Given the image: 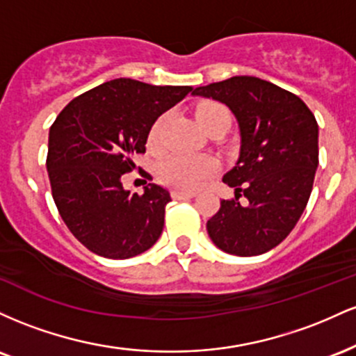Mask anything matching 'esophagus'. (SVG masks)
<instances>
[{
    "label": "esophagus",
    "mask_w": 356,
    "mask_h": 356,
    "mask_svg": "<svg viewBox=\"0 0 356 356\" xmlns=\"http://www.w3.org/2000/svg\"><path fill=\"white\" fill-rule=\"evenodd\" d=\"M194 192H189V191H181V189H174L172 191V197L174 199H192L194 197Z\"/></svg>",
    "instance_id": "esophagus-1"
}]
</instances>
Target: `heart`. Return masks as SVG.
I'll return each mask as SVG.
<instances>
[{
    "label": "heart",
    "instance_id": "1",
    "mask_svg": "<svg viewBox=\"0 0 356 356\" xmlns=\"http://www.w3.org/2000/svg\"><path fill=\"white\" fill-rule=\"evenodd\" d=\"M195 118L204 130L211 124L219 120L229 122V112L224 105L218 102H202L195 108ZM167 115H161L150 127L149 145H161L162 130H164ZM219 170V161L212 155H189L172 154L165 157L159 164V177L162 182L177 187L182 191H195L202 186L207 179L212 177Z\"/></svg>",
    "mask_w": 356,
    "mask_h": 356
}]
</instances>
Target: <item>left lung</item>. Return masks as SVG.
Instances as JSON below:
<instances>
[{"instance_id":"left-lung-1","label":"left lung","mask_w":356,"mask_h":356,"mask_svg":"<svg viewBox=\"0 0 356 356\" xmlns=\"http://www.w3.org/2000/svg\"><path fill=\"white\" fill-rule=\"evenodd\" d=\"M192 95L226 104L241 132L239 159L222 177L236 197L220 201L207 234L227 254H264L293 231L308 204L318 167L316 118L295 93L256 76H232ZM243 195L246 204L238 202Z\"/></svg>"}]
</instances>
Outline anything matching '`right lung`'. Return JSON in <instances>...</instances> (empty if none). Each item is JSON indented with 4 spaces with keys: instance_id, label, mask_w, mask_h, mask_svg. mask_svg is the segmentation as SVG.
<instances>
[{
    "instance_id": "1",
    "label": "right lung",
    "mask_w": 356,
    "mask_h": 356,
    "mask_svg": "<svg viewBox=\"0 0 356 356\" xmlns=\"http://www.w3.org/2000/svg\"><path fill=\"white\" fill-rule=\"evenodd\" d=\"M191 90L115 79L73 99L53 122L47 157L53 201L95 254L129 259L161 238L170 194L147 182L144 194L125 191L122 175L145 152L154 122Z\"/></svg>"
}]
</instances>
